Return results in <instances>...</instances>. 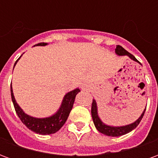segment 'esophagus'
Returning a JSON list of instances; mask_svg holds the SVG:
<instances>
[{
    "label": "esophagus",
    "mask_w": 158,
    "mask_h": 158,
    "mask_svg": "<svg viewBox=\"0 0 158 158\" xmlns=\"http://www.w3.org/2000/svg\"><path fill=\"white\" fill-rule=\"evenodd\" d=\"M90 88H91L90 85L87 84V83H85V84H83L82 85H81V89H82L83 91H89Z\"/></svg>",
    "instance_id": "esophagus-1"
}]
</instances>
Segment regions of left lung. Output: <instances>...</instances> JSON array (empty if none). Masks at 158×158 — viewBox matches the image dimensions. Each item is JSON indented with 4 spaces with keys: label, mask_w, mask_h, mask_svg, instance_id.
<instances>
[{
    "label": "left lung",
    "mask_w": 158,
    "mask_h": 158,
    "mask_svg": "<svg viewBox=\"0 0 158 158\" xmlns=\"http://www.w3.org/2000/svg\"><path fill=\"white\" fill-rule=\"evenodd\" d=\"M115 53L116 55L119 56H128L129 58L135 61V62H138V60L131 55L129 52L126 51L125 49L123 48L121 45H117L116 49H115ZM146 108L144 109V111L141 113V115L139 117V118L136 119L135 122L131 123L129 124H126V125L123 126H113V125H108L105 123L102 122V120L100 118L99 114H98V106H97V103L95 99H93L92 102V106H91V116H92L93 122L94 124L96 126V129L99 131L100 133H102L103 135L107 136H112V137H118V136L128 134L130 131H132L133 129H135L138 126L139 122L141 121L143 116H144V113H145Z\"/></svg>",
    "instance_id": "left-lung-1"
}]
</instances>
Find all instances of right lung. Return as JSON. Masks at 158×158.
Masks as SVG:
<instances>
[{"label":"right lung","instance_id":"obj_1","mask_svg":"<svg viewBox=\"0 0 158 158\" xmlns=\"http://www.w3.org/2000/svg\"><path fill=\"white\" fill-rule=\"evenodd\" d=\"M46 45H48V44L40 43L38 45L45 46ZM20 57L16 61L14 67L17 64V62H19ZM79 92H80V89L79 88H76V89L69 91V92L66 93L65 96H63L61 106H59L57 111L54 114H52L49 117H45V118H35V117H32L29 114H27L20 107V106L16 101L15 96L13 94V90H12V87L11 85V96H12V103H13L16 113L18 114V116L19 117V118L21 119L23 123L25 124L26 127L29 128L30 130H32L36 134L43 135H51V134L57 132L59 129L63 126V124L65 123L67 119L69 118V113L72 110L73 103L75 101L76 96Z\"/></svg>","mask_w":158,"mask_h":158}]
</instances>
